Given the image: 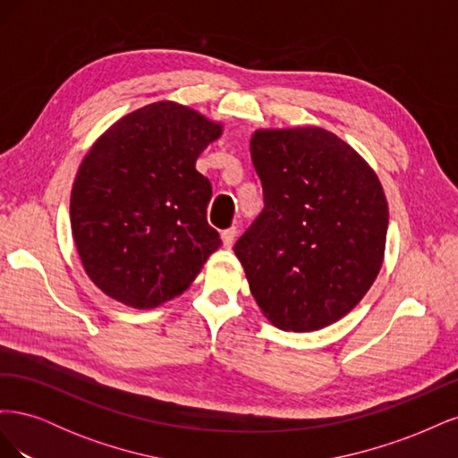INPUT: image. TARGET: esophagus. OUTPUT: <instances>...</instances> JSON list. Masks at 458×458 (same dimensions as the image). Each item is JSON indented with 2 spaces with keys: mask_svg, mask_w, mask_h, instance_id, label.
<instances>
[{
  "mask_svg": "<svg viewBox=\"0 0 458 458\" xmlns=\"http://www.w3.org/2000/svg\"><path fill=\"white\" fill-rule=\"evenodd\" d=\"M234 237H237V227H229L224 233H221V241H224L225 248H231L234 242Z\"/></svg>",
  "mask_w": 458,
  "mask_h": 458,
  "instance_id": "34e87169",
  "label": "esophagus"
}]
</instances>
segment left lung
<instances>
[{
    "label": "left lung",
    "instance_id": "1",
    "mask_svg": "<svg viewBox=\"0 0 458 458\" xmlns=\"http://www.w3.org/2000/svg\"><path fill=\"white\" fill-rule=\"evenodd\" d=\"M263 210L234 244L250 293L283 330L348 315L380 273L387 202L370 165L323 128L258 130Z\"/></svg>",
    "mask_w": 458,
    "mask_h": 458
}]
</instances>
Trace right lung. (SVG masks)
Wrapping results in <instances>:
<instances>
[{
  "instance_id": "obj_1",
  "label": "right lung",
  "mask_w": 458,
  "mask_h": 458,
  "mask_svg": "<svg viewBox=\"0 0 458 458\" xmlns=\"http://www.w3.org/2000/svg\"><path fill=\"white\" fill-rule=\"evenodd\" d=\"M219 122L174 101L114 122L81 160L71 195L78 256L97 288L135 310L183 294L219 244L197 172Z\"/></svg>"
}]
</instances>
